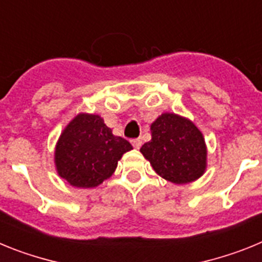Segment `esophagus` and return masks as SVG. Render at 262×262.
<instances>
[{
  "mask_svg": "<svg viewBox=\"0 0 262 262\" xmlns=\"http://www.w3.org/2000/svg\"><path fill=\"white\" fill-rule=\"evenodd\" d=\"M131 143H133L134 148H136V149H139V148L142 147V139L140 138L133 139V140H131Z\"/></svg>",
  "mask_w": 262,
  "mask_h": 262,
  "instance_id": "obj_1",
  "label": "esophagus"
}]
</instances>
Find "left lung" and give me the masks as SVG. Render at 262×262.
Listing matches in <instances>:
<instances>
[{"instance_id": "1", "label": "left lung", "mask_w": 262, "mask_h": 262, "mask_svg": "<svg viewBox=\"0 0 262 262\" xmlns=\"http://www.w3.org/2000/svg\"><path fill=\"white\" fill-rule=\"evenodd\" d=\"M152 139L140 152L155 172L173 184H189L207 166V148L198 127L184 117L164 113L151 124Z\"/></svg>"}]
</instances>
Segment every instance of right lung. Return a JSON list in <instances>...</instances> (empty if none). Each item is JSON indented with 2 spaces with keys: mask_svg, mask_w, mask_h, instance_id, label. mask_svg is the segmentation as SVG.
<instances>
[{
  "mask_svg": "<svg viewBox=\"0 0 262 262\" xmlns=\"http://www.w3.org/2000/svg\"><path fill=\"white\" fill-rule=\"evenodd\" d=\"M133 145L113 135L96 114L81 113L69 122L55 148L57 174L75 187H96L111 177Z\"/></svg>",
  "mask_w": 262,
  "mask_h": 262,
  "instance_id": "1",
  "label": "right lung"
}]
</instances>
